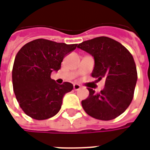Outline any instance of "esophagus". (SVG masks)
<instances>
[{"mask_svg": "<svg viewBox=\"0 0 150 150\" xmlns=\"http://www.w3.org/2000/svg\"><path fill=\"white\" fill-rule=\"evenodd\" d=\"M80 88H81L80 85L74 84V90H75V91H78V90H79Z\"/></svg>", "mask_w": 150, "mask_h": 150, "instance_id": "obj_1", "label": "esophagus"}]
</instances>
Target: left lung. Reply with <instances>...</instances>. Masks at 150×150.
<instances>
[{"instance_id": "1", "label": "left lung", "mask_w": 150, "mask_h": 150, "mask_svg": "<svg viewBox=\"0 0 150 150\" xmlns=\"http://www.w3.org/2000/svg\"><path fill=\"white\" fill-rule=\"evenodd\" d=\"M77 47L94 58L91 76L97 81L105 79L100 93L88 88L89 96L82 100V106L96 119H115L128 108L133 98L137 73L132 54L120 42L104 36L83 42Z\"/></svg>"}]
</instances>
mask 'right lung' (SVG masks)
<instances>
[{
	"instance_id": "right-lung-1",
	"label": "right lung",
	"mask_w": 150,
	"mask_h": 150,
	"mask_svg": "<svg viewBox=\"0 0 150 150\" xmlns=\"http://www.w3.org/2000/svg\"><path fill=\"white\" fill-rule=\"evenodd\" d=\"M77 46L39 38L26 43L18 51L12 72L13 87L27 116L40 120L59 112L64 95L71 91L73 85L68 82L59 84L50 74L59 71L62 59Z\"/></svg>"
}]
</instances>
